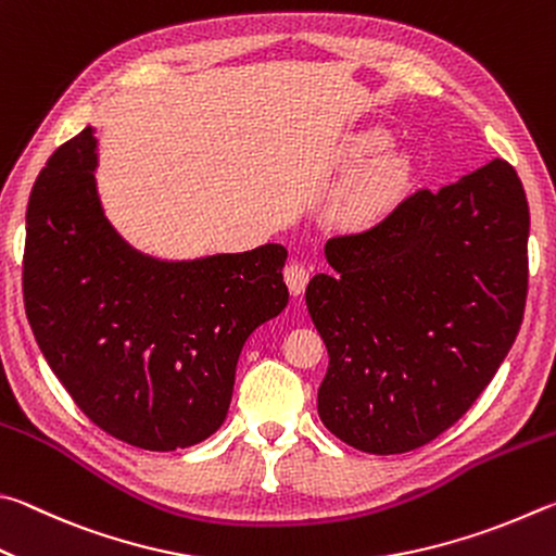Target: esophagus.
Listing matches in <instances>:
<instances>
[{
  "label": "esophagus",
  "mask_w": 556,
  "mask_h": 556,
  "mask_svg": "<svg viewBox=\"0 0 556 556\" xmlns=\"http://www.w3.org/2000/svg\"><path fill=\"white\" fill-rule=\"evenodd\" d=\"M283 276H286V283H288L290 293H293V295L305 293V286L309 280V270L303 266V263H290Z\"/></svg>",
  "instance_id": "1"
}]
</instances>
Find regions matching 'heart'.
I'll use <instances>...</instances> for the list:
<instances>
[{
  "instance_id": "b5f03b06",
  "label": "heart",
  "mask_w": 556,
  "mask_h": 556,
  "mask_svg": "<svg viewBox=\"0 0 556 556\" xmlns=\"http://www.w3.org/2000/svg\"><path fill=\"white\" fill-rule=\"evenodd\" d=\"M388 141L391 139H388L386 131L371 129L358 136L356 151L362 155H376L386 149ZM407 182H410V161H407V155H381L344 192L342 202H339V219L344 224H352V227H362V224L374 222L401 198Z\"/></svg>"
}]
</instances>
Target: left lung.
<instances>
[{
    "instance_id": "8db88e82",
    "label": "left lung",
    "mask_w": 556,
    "mask_h": 556,
    "mask_svg": "<svg viewBox=\"0 0 556 556\" xmlns=\"http://www.w3.org/2000/svg\"><path fill=\"white\" fill-rule=\"evenodd\" d=\"M528 233L518 173L493 159L329 239L337 273L305 293L329 354L317 393L327 430L368 454L410 452L450 430L518 337Z\"/></svg>"
}]
</instances>
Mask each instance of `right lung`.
I'll return each instance as SVG.
<instances>
[{
  "mask_svg": "<svg viewBox=\"0 0 556 556\" xmlns=\"http://www.w3.org/2000/svg\"><path fill=\"white\" fill-rule=\"evenodd\" d=\"M94 149L87 126L34 182L22 273L28 325L100 430L139 450H185L219 430L243 342L288 305V251L141 256L104 219Z\"/></svg>",
  "mask_w": 556,
  "mask_h": 556,
  "instance_id": "right-lung-1",
  "label": "right lung"
}]
</instances>
